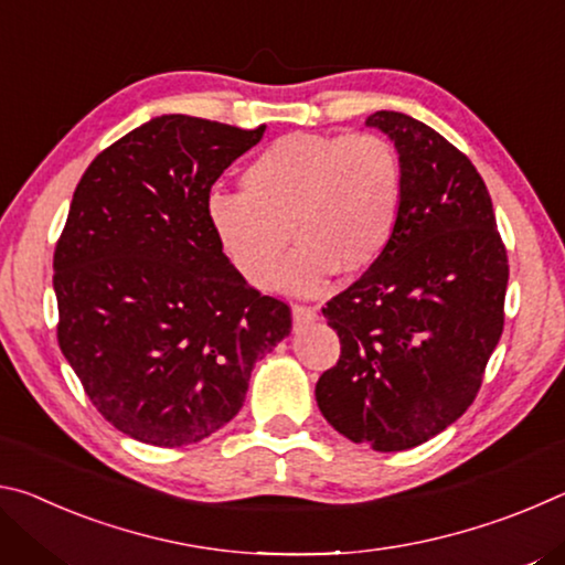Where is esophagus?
I'll return each instance as SVG.
<instances>
[{
	"mask_svg": "<svg viewBox=\"0 0 565 565\" xmlns=\"http://www.w3.org/2000/svg\"><path fill=\"white\" fill-rule=\"evenodd\" d=\"M291 317H294V327H306V323L317 321L319 319V311L313 309V306H299L296 303L291 309Z\"/></svg>",
	"mask_w": 565,
	"mask_h": 565,
	"instance_id": "1",
	"label": "esophagus"
}]
</instances>
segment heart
<instances>
[{"instance_id": "obj_1", "label": "heart", "mask_w": 565, "mask_h": 565, "mask_svg": "<svg viewBox=\"0 0 565 565\" xmlns=\"http://www.w3.org/2000/svg\"><path fill=\"white\" fill-rule=\"evenodd\" d=\"M244 191L206 202V222L232 269L254 289L279 276L291 294H317L333 271L361 274L396 232L404 174L394 145L371 131L349 137L289 134L271 141L242 174Z\"/></svg>"}]
</instances>
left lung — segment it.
I'll list each match as a JSON object with an SVG mask.
<instances>
[{"label": "left lung", "instance_id": "obj_1", "mask_svg": "<svg viewBox=\"0 0 565 565\" xmlns=\"http://www.w3.org/2000/svg\"><path fill=\"white\" fill-rule=\"evenodd\" d=\"M394 141L404 202L386 252L327 303L341 356L317 404L353 444L406 451L463 416L503 331L509 256L481 174L401 111L366 119Z\"/></svg>", "mask_w": 565, "mask_h": 565}]
</instances>
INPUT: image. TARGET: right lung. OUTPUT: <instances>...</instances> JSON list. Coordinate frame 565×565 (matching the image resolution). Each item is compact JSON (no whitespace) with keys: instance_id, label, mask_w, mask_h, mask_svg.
Returning <instances> with one entry per match:
<instances>
[{"instance_id":"add662e5","label":"right lung","mask_w":565,"mask_h":565,"mask_svg":"<svg viewBox=\"0 0 565 565\" xmlns=\"http://www.w3.org/2000/svg\"><path fill=\"white\" fill-rule=\"evenodd\" d=\"M266 127L164 114L74 189L54 248L56 339L99 414L141 444H196L242 408L291 309L238 276L206 222L214 181Z\"/></svg>"}]
</instances>
